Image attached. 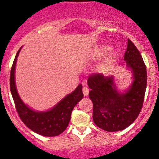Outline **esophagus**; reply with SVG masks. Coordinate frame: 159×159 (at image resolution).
Here are the masks:
<instances>
[{
  "mask_svg": "<svg viewBox=\"0 0 159 159\" xmlns=\"http://www.w3.org/2000/svg\"><path fill=\"white\" fill-rule=\"evenodd\" d=\"M82 91H83V94H84V96H88V95H89V89H88L87 87H84V88H83Z\"/></svg>",
  "mask_w": 159,
  "mask_h": 159,
  "instance_id": "esophagus-1",
  "label": "esophagus"
}]
</instances>
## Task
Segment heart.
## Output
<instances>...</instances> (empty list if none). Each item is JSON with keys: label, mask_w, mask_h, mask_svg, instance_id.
Returning a JSON list of instances; mask_svg holds the SVG:
<instances>
[{"label": "heart", "mask_w": 159, "mask_h": 159, "mask_svg": "<svg viewBox=\"0 0 159 159\" xmlns=\"http://www.w3.org/2000/svg\"><path fill=\"white\" fill-rule=\"evenodd\" d=\"M110 51V47L105 45V44H102V45L98 46L95 49V51H94V56H95L96 58L102 59L104 57L108 55ZM114 65H115V57L114 56H111L109 58L101 67V71H102V73H103L104 75H108V74H109L111 71L112 68H113Z\"/></svg>", "instance_id": "heart-1"}]
</instances>
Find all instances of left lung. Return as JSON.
<instances>
[{"instance_id":"obj_1","label":"left lung","mask_w":159,"mask_h":159,"mask_svg":"<svg viewBox=\"0 0 159 159\" xmlns=\"http://www.w3.org/2000/svg\"><path fill=\"white\" fill-rule=\"evenodd\" d=\"M124 60L131 69L133 81L129 89L119 92L113 76L91 75L88 79L89 98L93 103V121L107 131H121L132 124L140 113L147 86V71L142 55L128 39Z\"/></svg>"}]
</instances>
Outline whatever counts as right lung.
<instances>
[{
    "mask_svg": "<svg viewBox=\"0 0 159 159\" xmlns=\"http://www.w3.org/2000/svg\"><path fill=\"white\" fill-rule=\"evenodd\" d=\"M21 48L16 54L10 75L11 92L15 104L16 110L24 124L34 132L47 137L58 135L67 129L72 110L84 97L82 84H79L73 92L65 96L51 109L46 111H38L31 109L22 102L15 84L14 72L17 58Z\"/></svg>",
    "mask_w": 159,
    "mask_h": 159,
    "instance_id": "1",
    "label": "right lung"
}]
</instances>
